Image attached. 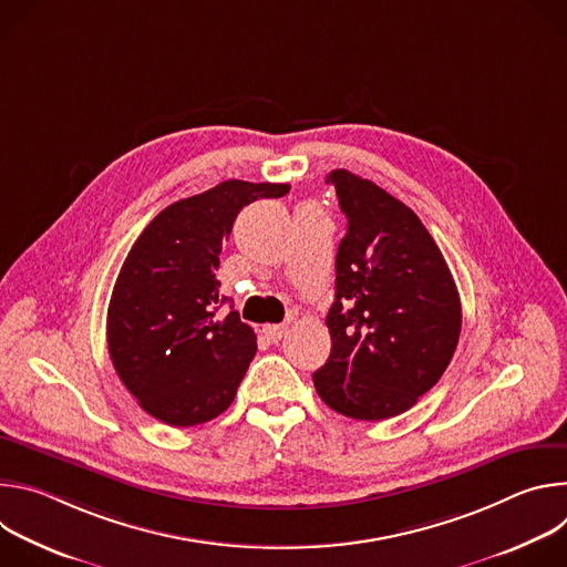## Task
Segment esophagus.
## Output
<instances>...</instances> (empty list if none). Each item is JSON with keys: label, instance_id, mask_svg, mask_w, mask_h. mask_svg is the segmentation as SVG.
Returning <instances> with one entry per match:
<instances>
[{"label": "esophagus", "instance_id": "obj_1", "mask_svg": "<svg viewBox=\"0 0 567 567\" xmlns=\"http://www.w3.org/2000/svg\"><path fill=\"white\" fill-rule=\"evenodd\" d=\"M287 332V326L285 322H280V326H265L262 328V337L269 341V343H278Z\"/></svg>", "mask_w": 567, "mask_h": 567}]
</instances>
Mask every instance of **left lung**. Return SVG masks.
<instances>
[{"label": "left lung", "mask_w": 567, "mask_h": 567, "mask_svg": "<svg viewBox=\"0 0 567 567\" xmlns=\"http://www.w3.org/2000/svg\"><path fill=\"white\" fill-rule=\"evenodd\" d=\"M328 184L348 230L326 318L332 352L313 385L332 411L379 422L413 409L444 374L462 328L460 293L406 204L348 171H332Z\"/></svg>", "instance_id": "left-lung-1"}]
</instances>
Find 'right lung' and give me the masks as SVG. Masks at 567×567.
Returning a JSON list of instances; mask_svg holds the SVG:
<instances>
[{"instance_id":"add662e5","label":"right lung","mask_w":567,"mask_h":567,"mask_svg":"<svg viewBox=\"0 0 567 567\" xmlns=\"http://www.w3.org/2000/svg\"><path fill=\"white\" fill-rule=\"evenodd\" d=\"M289 184L228 179L161 210L138 235L107 309V348L138 406L168 426H197L235 399L258 343L215 276L237 213Z\"/></svg>"}]
</instances>
